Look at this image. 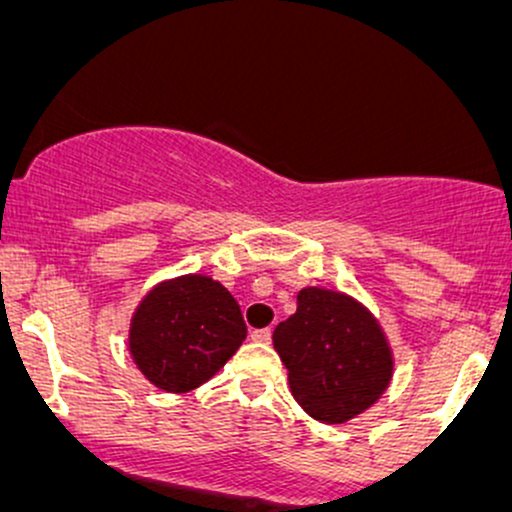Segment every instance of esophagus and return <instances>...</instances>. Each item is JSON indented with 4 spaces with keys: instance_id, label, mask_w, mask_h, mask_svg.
<instances>
[{
    "instance_id": "1",
    "label": "esophagus",
    "mask_w": 512,
    "mask_h": 512,
    "mask_svg": "<svg viewBox=\"0 0 512 512\" xmlns=\"http://www.w3.org/2000/svg\"><path fill=\"white\" fill-rule=\"evenodd\" d=\"M252 342H260V344H269V339H272V330L269 327H264V330H255L250 334Z\"/></svg>"
}]
</instances>
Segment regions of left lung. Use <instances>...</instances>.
Returning a JSON list of instances; mask_svg holds the SVG:
<instances>
[{"label":"left lung","mask_w":512,"mask_h":512,"mask_svg":"<svg viewBox=\"0 0 512 512\" xmlns=\"http://www.w3.org/2000/svg\"><path fill=\"white\" fill-rule=\"evenodd\" d=\"M296 301V313L272 334L293 399L322 424L356 419L385 395L395 373L383 325L344 291L305 286Z\"/></svg>","instance_id":"1"}]
</instances>
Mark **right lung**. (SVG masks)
<instances>
[{"label":"right lung","instance_id":"obj_1","mask_svg":"<svg viewBox=\"0 0 512 512\" xmlns=\"http://www.w3.org/2000/svg\"><path fill=\"white\" fill-rule=\"evenodd\" d=\"M245 334L240 305L221 281L180 274L158 281L137 303L127 351L151 385L182 395L214 378Z\"/></svg>","mask_w":512,"mask_h":512}]
</instances>
